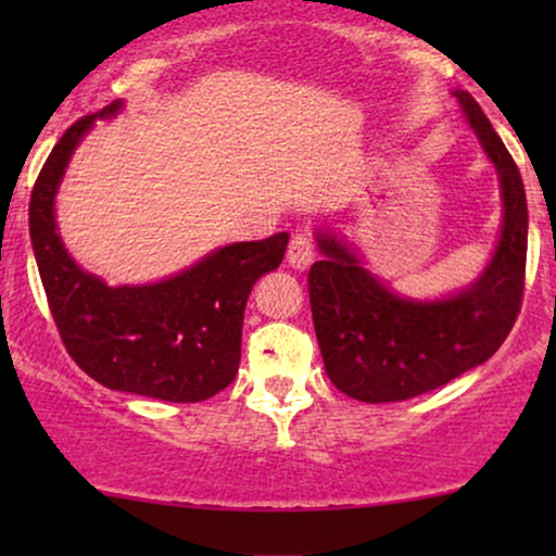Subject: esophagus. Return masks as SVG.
<instances>
[{"mask_svg":"<svg viewBox=\"0 0 556 556\" xmlns=\"http://www.w3.org/2000/svg\"><path fill=\"white\" fill-rule=\"evenodd\" d=\"M316 256V242L311 238V232H295L292 235L290 245H287V261L295 269H305Z\"/></svg>","mask_w":556,"mask_h":556,"instance_id":"obj_1","label":"esophagus"}]
</instances>
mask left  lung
<instances>
[{"instance_id": "1", "label": "left lung", "mask_w": 556, "mask_h": 556, "mask_svg": "<svg viewBox=\"0 0 556 556\" xmlns=\"http://www.w3.org/2000/svg\"><path fill=\"white\" fill-rule=\"evenodd\" d=\"M455 96L500 172V245L468 290L420 303L394 295L334 235H316L321 261L308 271L316 340L331 384L353 400L400 402L450 384L486 363L520 314L528 253L520 169L473 96Z\"/></svg>"}]
</instances>
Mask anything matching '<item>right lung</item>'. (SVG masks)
I'll use <instances>...</instances> for the list:
<instances>
[{"instance_id":"1","label":"right lung","mask_w":556,"mask_h":556,"mask_svg":"<svg viewBox=\"0 0 556 556\" xmlns=\"http://www.w3.org/2000/svg\"><path fill=\"white\" fill-rule=\"evenodd\" d=\"M112 101L65 130L30 193L28 222L38 274L70 358L99 384L167 402H201L235 381L242 314L261 274L282 264L290 235L235 242L195 266L143 287H110L67 256L54 195L75 146Z\"/></svg>"}]
</instances>
